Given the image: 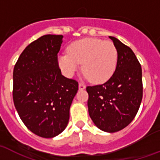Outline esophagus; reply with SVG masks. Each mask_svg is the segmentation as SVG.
<instances>
[{
	"instance_id": "obj_1",
	"label": "esophagus",
	"mask_w": 160,
	"mask_h": 160,
	"mask_svg": "<svg viewBox=\"0 0 160 160\" xmlns=\"http://www.w3.org/2000/svg\"><path fill=\"white\" fill-rule=\"evenodd\" d=\"M78 88H79V89H80V90H83V89H85L86 86H85L83 83H81V82H80V83L78 84Z\"/></svg>"
}]
</instances>
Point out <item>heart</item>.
<instances>
[{"label": "heart", "instance_id": "1", "mask_svg": "<svg viewBox=\"0 0 160 160\" xmlns=\"http://www.w3.org/2000/svg\"><path fill=\"white\" fill-rule=\"evenodd\" d=\"M118 54L113 42L98 38H84L71 43L68 54L58 57V65L65 76L71 78L82 70L93 83H102L113 75Z\"/></svg>", "mask_w": 160, "mask_h": 160}]
</instances>
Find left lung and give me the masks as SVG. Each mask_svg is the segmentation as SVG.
<instances>
[{
    "mask_svg": "<svg viewBox=\"0 0 160 160\" xmlns=\"http://www.w3.org/2000/svg\"><path fill=\"white\" fill-rule=\"evenodd\" d=\"M118 50L117 68L106 82L87 87L89 116L101 130L114 133L127 127L143 98L142 68L130 48L109 37Z\"/></svg>",
    "mask_w": 160,
    "mask_h": 160,
    "instance_id": "left-lung-1",
    "label": "left lung"
}]
</instances>
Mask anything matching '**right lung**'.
I'll return each instance as SVG.
<instances>
[{
	"label": "right lung",
	"mask_w": 160,
	"mask_h": 160,
	"mask_svg": "<svg viewBox=\"0 0 160 160\" xmlns=\"http://www.w3.org/2000/svg\"><path fill=\"white\" fill-rule=\"evenodd\" d=\"M62 39L48 34L30 43L13 70L16 109L27 128L42 138H53L66 128L78 90V82L62 76L59 68Z\"/></svg>",
	"instance_id": "add662e5"
}]
</instances>
